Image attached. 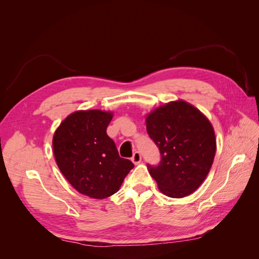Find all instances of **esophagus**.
<instances>
[{"label":"esophagus","instance_id":"obj_1","mask_svg":"<svg viewBox=\"0 0 259 259\" xmlns=\"http://www.w3.org/2000/svg\"><path fill=\"white\" fill-rule=\"evenodd\" d=\"M132 161L134 164H138L142 162V154H140L139 151H136L134 154L132 156Z\"/></svg>","mask_w":259,"mask_h":259}]
</instances>
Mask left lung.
<instances>
[{"label":"left lung","mask_w":259,"mask_h":259,"mask_svg":"<svg viewBox=\"0 0 259 259\" xmlns=\"http://www.w3.org/2000/svg\"><path fill=\"white\" fill-rule=\"evenodd\" d=\"M147 133L158 146L161 161L148 164L160 191L170 198H184L204 182L216 152L210 122L184 100L156 108L147 116Z\"/></svg>","instance_id":"obj_1"}]
</instances>
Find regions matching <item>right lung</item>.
Listing matches in <instances>:
<instances>
[{
  "instance_id": "obj_1",
  "label": "right lung",
  "mask_w": 259,
  "mask_h": 259,
  "mask_svg": "<svg viewBox=\"0 0 259 259\" xmlns=\"http://www.w3.org/2000/svg\"><path fill=\"white\" fill-rule=\"evenodd\" d=\"M112 113L76 111L67 116L53 137L55 159L60 171L76 191L94 199L114 194L134 167L121 158L107 135Z\"/></svg>"
}]
</instances>
